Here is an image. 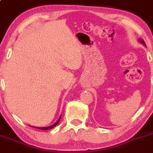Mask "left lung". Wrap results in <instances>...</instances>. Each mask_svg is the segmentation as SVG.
Instances as JSON below:
<instances>
[{
    "label": "left lung",
    "instance_id": "1",
    "mask_svg": "<svg viewBox=\"0 0 153 153\" xmlns=\"http://www.w3.org/2000/svg\"><path fill=\"white\" fill-rule=\"evenodd\" d=\"M138 41H139L140 43H141V44H143V45L145 46V47H146V44H145V43H144V41H143V40H141V39H138Z\"/></svg>",
    "mask_w": 153,
    "mask_h": 153
}]
</instances>
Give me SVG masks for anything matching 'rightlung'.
<instances>
[{
    "label": "right lung",
    "mask_w": 153,
    "mask_h": 153,
    "mask_svg": "<svg viewBox=\"0 0 153 153\" xmlns=\"http://www.w3.org/2000/svg\"><path fill=\"white\" fill-rule=\"evenodd\" d=\"M61 116L59 117V118H58V121H57L55 123V124H52V126H45V127H36V128H38V129H41V130H48V129H52V128L55 127V126H56V125L58 124V122H59V121H60V120H61Z\"/></svg>",
    "instance_id": "right-lung-1"
}]
</instances>
